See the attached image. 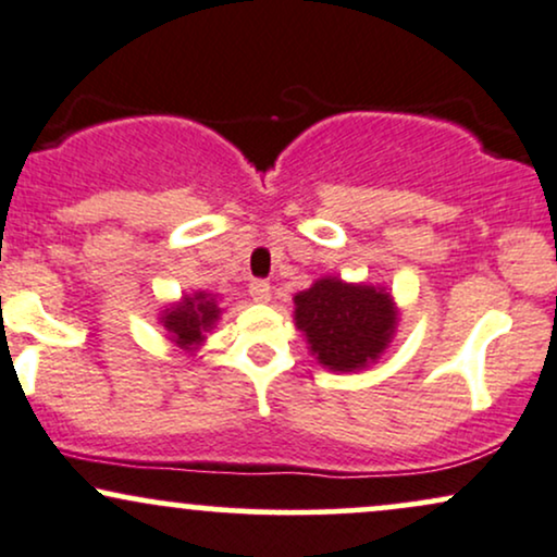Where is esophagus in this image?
I'll return each mask as SVG.
<instances>
[{"label": "esophagus", "mask_w": 557, "mask_h": 557, "mask_svg": "<svg viewBox=\"0 0 557 557\" xmlns=\"http://www.w3.org/2000/svg\"><path fill=\"white\" fill-rule=\"evenodd\" d=\"M248 293H251V298L259 300V304H267V300L272 298V285L267 283V280H253V283L248 285Z\"/></svg>", "instance_id": "obj_1"}]
</instances>
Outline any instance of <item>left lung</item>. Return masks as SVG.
<instances>
[{
  "instance_id": "left-lung-1",
  "label": "left lung",
  "mask_w": 557,
  "mask_h": 557,
  "mask_svg": "<svg viewBox=\"0 0 557 557\" xmlns=\"http://www.w3.org/2000/svg\"><path fill=\"white\" fill-rule=\"evenodd\" d=\"M296 327L311 354L332 372H356L382 356L398 327V311L387 290L374 285L317 280L296 298Z\"/></svg>"
}]
</instances>
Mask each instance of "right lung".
I'll return each mask as SVG.
<instances>
[{"label": "right lung", "instance_id": "obj_1", "mask_svg": "<svg viewBox=\"0 0 557 557\" xmlns=\"http://www.w3.org/2000/svg\"><path fill=\"white\" fill-rule=\"evenodd\" d=\"M220 314L222 309L216 306V298L198 290L194 296H183V300L164 309L159 322L170 332L172 343L181 345L183 350H194L203 343V337L214 327Z\"/></svg>", "mask_w": 557, "mask_h": 557}]
</instances>
